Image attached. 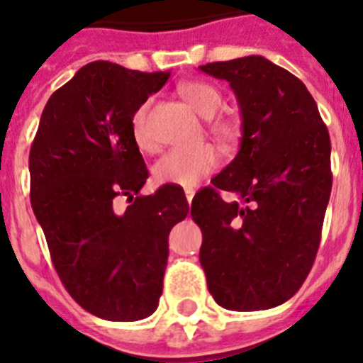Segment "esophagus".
<instances>
[{
    "label": "esophagus",
    "instance_id": "1",
    "mask_svg": "<svg viewBox=\"0 0 363 363\" xmlns=\"http://www.w3.org/2000/svg\"><path fill=\"white\" fill-rule=\"evenodd\" d=\"M194 194H196V190H194V188H184V196H186L188 203H192Z\"/></svg>",
    "mask_w": 363,
    "mask_h": 363
}]
</instances>
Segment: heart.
<instances>
[{
	"mask_svg": "<svg viewBox=\"0 0 363 363\" xmlns=\"http://www.w3.org/2000/svg\"><path fill=\"white\" fill-rule=\"evenodd\" d=\"M181 98L199 116L207 118L211 133L220 141L233 143L241 133V122L233 115H216L222 107V92L215 84L207 81H188L179 86ZM131 137L139 150L152 152L154 141L147 130V109L143 107L133 115L131 121ZM220 165L218 148L205 143L194 148H175L165 152L154 164L152 177L158 184H175V186H194L203 177Z\"/></svg>",
	"mask_w": 363,
	"mask_h": 363,
	"instance_id": "1",
	"label": "heart"
}]
</instances>
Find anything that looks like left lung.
I'll return each instance as SVG.
<instances>
[{
  "label": "left lung",
  "mask_w": 363,
  "mask_h": 363,
  "mask_svg": "<svg viewBox=\"0 0 363 363\" xmlns=\"http://www.w3.org/2000/svg\"><path fill=\"white\" fill-rule=\"evenodd\" d=\"M199 69L230 82L242 128L238 156L192 199L199 262L220 307L271 309L298 292L316 258L332 192L330 133L303 82L264 56Z\"/></svg>",
  "instance_id": "left-lung-1"
}]
</instances>
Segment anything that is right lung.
<instances>
[{
  "label": "right lung",
  "instance_id": "right-lung-1",
  "mask_svg": "<svg viewBox=\"0 0 363 363\" xmlns=\"http://www.w3.org/2000/svg\"><path fill=\"white\" fill-rule=\"evenodd\" d=\"M169 73L92 62L58 88L43 109L30 150V198L50 258L69 296L116 322L156 311L169 256L167 238L186 218L182 188L139 190L148 171L131 137L139 107ZM125 195L118 216L114 199Z\"/></svg>",
  "mask_w": 363,
  "mask_h": 363
}]
</instances>
